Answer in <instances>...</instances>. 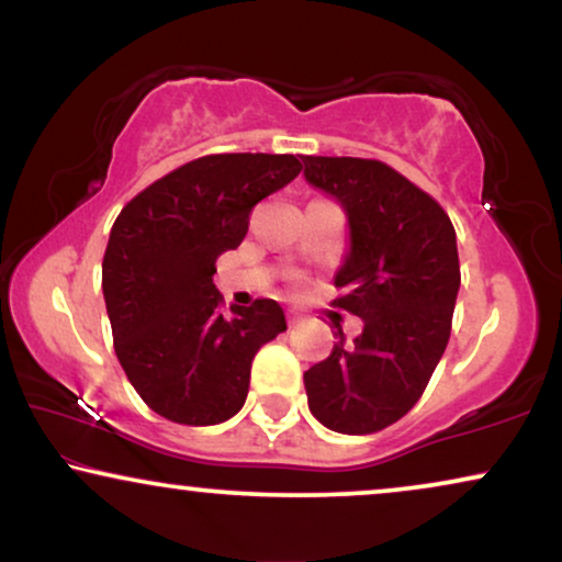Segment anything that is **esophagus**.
<instances>
[{
	"mask_svg": "<svg viewBox=\"0 0 562 562\" xmlns=\"http://www.w3.org/2000/svg\"><path fill=\"white\" fill-rule=\"evenodd\" d=\"M299 322H302V314H299V312H289V325L294 327V325H299Z\"/></svg>",
	"mask_w": 562,
	"mask_h": 562,
	"instance_id": "34e87169",
	"label": "esophagus"
}]
</instances>
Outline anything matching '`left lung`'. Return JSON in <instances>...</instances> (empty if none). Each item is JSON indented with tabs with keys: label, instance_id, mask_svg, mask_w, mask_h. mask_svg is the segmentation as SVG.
<instances>
[{
	"label": "left lung",
	"instance_id": "1",
	"mask_svg": "<svg viewBox=\"0 0 562 562\" xmlns=\"http://www.w3.org/2000/svg\"><path fill=\"white\" fill-rule=\"evenodd\" d=\"M304 179L340 202L350 248L335 306L363 319L352 345L337 325L327 360L304 373L310 412L333 432L371 435L402 419L450 340L460 289L456 227L440 204L381 160L304 156Z\"/></svg>",
	"mask_w": 562,
	"mask_h": 562
}]
</instances>
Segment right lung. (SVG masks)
I'll use <instances>...</instances> for the list:
<instances>
[{"instance_id":"obj_1","label":"right lung","mask_w":562,"mask_h":562,"mask_svg":"<svg viewBox=\"0 0 562 562\" xmlns=\"http://www.w3.org/2000/svg\"><path fill=\"white\" fill-rule=\"evenodd\" d=\"M299 171L294 156H204L150 183L114 220L102 263L114 352L160 417L206 427L243 409L252 358L286 317L273 299L222 314L214 263L243 243L252 206Z\"/></svg>"}]
</instances>
